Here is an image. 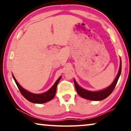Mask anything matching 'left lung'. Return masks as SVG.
I'll return each instance as SVG.
<instances>
[{
    "instance_id": "1",
    "label": "left lung",
    "mask_w": 131,
    "mask_h": 131,
    "mask_svg": "<svg viewBox=\"0 0 131 131\" xmlns=\"http://www.w3.org/2000/svg\"><path fill=\"white\" fill-rule=\"evenodd\" d=\"M120 60V67H119L118 73H117L116 77H115L114 81L109 86L103 89V90L99 91H90L86 90V89L80 86L77 84L75 80L74 79V83L75 90H76L79 95L81 96V97L86 99L94 100V101H100V100H102L107 97L114 90L119 77H120L121 70H122V61H121V59Z\"/></svg>"
}]
</instances>
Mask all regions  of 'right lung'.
<instances>
[{
	"instance_id": "obj_1",
	"label": "right lung",
	"mask_w": 131,
	"mask_h": 131,
	"mask_svg": "<svg viewBox=\"0 0 131 131\" xmlns=\"http://www.w3.org/2000/svg\"><path fill=\"white\" fill-rule=\"evenodd\" d=\"M12 76L15 81V83H16L17 86H18L19 90L20 93H21V94H22V96L30 102L38 104L46 103L47 102L51 100L54 97L55 95H56L57 86L58 83L61 78V76H60L59 78L57 79V80L56 81V83H54V85H53L51 88L49 89L48 91L41 94H36L33 93L32 92H30L29 91L26 90L25 89H24L19 84V83L17 81L16 79L15 78L13 74Z\"/></svg>"
}]
</instances>
